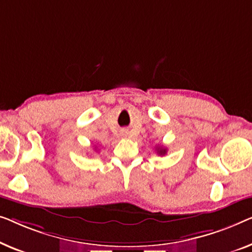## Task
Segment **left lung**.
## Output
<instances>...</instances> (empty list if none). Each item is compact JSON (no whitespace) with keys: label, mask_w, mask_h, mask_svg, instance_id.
Returning <instances> with one entry per match:
<instances>
[{"label":"left lung","mask_w":252,"mask_h":252,"mask_svg":"<svg viewBox=\"0 0 252 252\" xmlns=\"http://www.w3.org/2000/svg\"><path fill=\"white\" fill-rule=\"evenodd\" d=\"M165 153H166L165 148H162V147H158V155H164Z\"/></svg>","instance_id":"8db88e82"}]
</instances>
